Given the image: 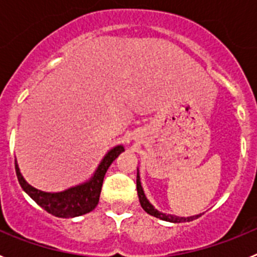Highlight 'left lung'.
Segmentation results:
<instances>
[{"label":"left lung","instance_id":"1","mask_svg":"<svg viewBox=\"0 0 257 257\" xmlns=\"http://www.w3.org/2000/svg\"><path fill=\"white\" fill-rule=\"evenodd\" d=\"M136 189H138V196H139V201H140V205H142L143 210L145 212H148L149 215L152 216L157 217V219H161V220H165V221H170V222H185V221H192L194 219H198L201 216V213L199 215H196V216H189V217H179V216H175V215H166V213L160 212L158 210L153 207L151 202L147 199L144 194V190H143L142 187V183H140V176H139V172H138V176H136Z\"/></svg>","mask_w":257,"mask_h":257}]
</instances>
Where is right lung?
I'll return each instance as SVG.
<instances>
[{
    "instance_id": "add662e5",
    "label": "right lung",
    "mask_w": 257,
    "mask_h": 257,
    "mask_svg": "<svg viewBox=\"0 0 257 257\" xmlns=\"http://www.w3.org/2000/svg\"><path fill=\"white\" fill-rule=\"evenodd\" d=\"M124 151L123 145H117L108 152L101 160L100 165L97 166L96 171L92 175V178L86 183L79 184L76 187H72L64 192L47 193L40 189H36L29 185L23 175L20 174L19 166L15 160V171H17L18 180L23 190L37 203L40 207L46 210L47 212L56 217H76L91 212L99 203L101 185H103L104 176L106 170L112 165L113 161Z\"/></svg>"
}]
</instances>
